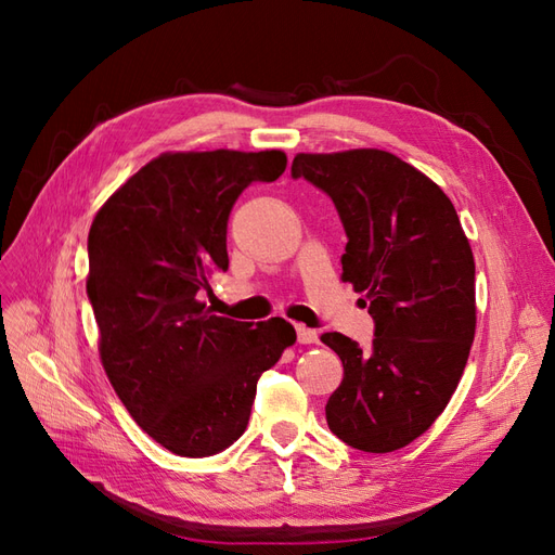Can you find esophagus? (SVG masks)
<instances>
[{"instance_id":"obj_1","label":"esophagus","mask_w":555,"mask_h":555,"mask_svg":"<svg viewBox=\"0 0 555 555\" xmlns=\"http://www.w3.org/2000/svg\"><path fill=\"white\" fill-rule=\"evenodd\" d=\"M296 338L300 345H314L317 343V331L312 328H306L304 324L296 326Z\"/></svg>"}]
</instances>
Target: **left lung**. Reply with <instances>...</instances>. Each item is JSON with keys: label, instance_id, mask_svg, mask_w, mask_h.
<instances>
[{"label": "left lung", "instance_id": "1", "mask_svg": "<svg viewBox=\"0 0 555 555\" xmlns=\"http://www.w3.org/2000/svg\"><path fill=\"white\" fill-rule=\"evenodd\" d=\"M292 176L333 198L349 238L343 282L375 319L371 349L322 335L345 367L328 428L354 449L396 451L433 426L463 377L477 328L473 247L440 184L386 150L298 153Z\"/></svg>", "mask_w": 555, "mask_h": 555}]
</instances>
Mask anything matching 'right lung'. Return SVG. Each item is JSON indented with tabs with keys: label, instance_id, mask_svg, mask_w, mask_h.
<instances>
[{
	"label": "right lung",
	"instance_id": "add662e5",
	"mask_svg": "<svg viewBox=\"0 0 555 555\" xmlns=\"http://www.w3.org/2000/svg\"><path fill=\"white\" fill-rule=\"evenodd\" d=\"M284 169L282 150L162 153L92 220L88 296L99 359L133 422L178 456H212L236 442L259 375L296 343L282 317L251 326L201 300L210 275L229 268L236 198Z\"/></svg>",
	"mask_w": 555,
	"mask_h": 555
}]
</instances>
